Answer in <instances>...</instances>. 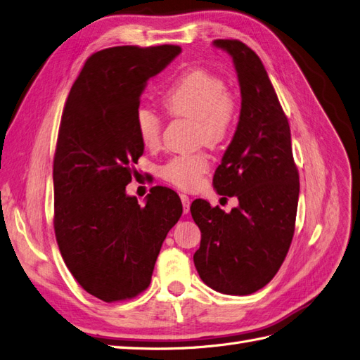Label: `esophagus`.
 <instances>
[{"label":"esophagus","mask_w":360,"mask_h":360,"mask_svg":"<svg viewBox=\"0 0 360 360\" xmlns=\"http://www.w3.org/2000/svg\"><path fill=\"white\" fill-rule=\"evenodd\" d=\"M180 200H181V204H183V212L188 214L189 210H191V198L186 195V193H181L180 195Z\"/></svg>","instance_id":"obj_1"}]
</instances>
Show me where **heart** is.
Listing matches in <instances>:
<instances>
[{
    "instance_id": "obj_1",
    "label": "heart",
    "mask_w": 360,
    "mask_h": 360,
    "mask_svg": "<svg viewBox=\"0 0 360 360\" xmlns=\"http://www.w3.org/2000/svg\"><path fill=\"white\" fill-rule=\"evenodd\" d=\"M162 104L171 116L193 120L198 143L208 147H216L228 139L237 115V103L226 91V83L201 68L183 74L172 83L162 95ZM135 128L144 147L156 148L160 144L162 120L152 108L137 110ZM208 167V156L202 152L176 156L160 167V176L177 188L193 189Z\"/></svg>"
}]
</instances>
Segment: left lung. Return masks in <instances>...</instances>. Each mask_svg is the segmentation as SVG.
I'll return each mask as SVG.
<instances>
[{"label": "left lung", "mask_w": 360, "mask_h": 360, "mask_svg": "<svg viewBox=\"0 0 360 360\" xmlns=\"http://www.w3.org/2000/svg\"><path fill=\"white\" fill-rule=\"evenodd\" d=\"M233 60L241 111L231 144L217 167L219 195L237 196L225 213L195 200L191 213L201 229L193 255L201 280L226 295H250L268 284L286 257L300 198L290 128L262 60L238 40H214Z\"/></svg>", "instance_id": "left-lung-1"}]
</instances>
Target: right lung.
<instances>
[{"label":"right lung","mask_w":360,"mask_h":360,"mask_svg":"<svg viewBox=\"0 0 360 360\" xmlns=\"http://www.w3.org/2000/svg\"><path fill=\"white\" fill-rule=\"evenodd\" d=\"M179 46H119L94 53L74 82L62 113L53 159L55 235L72 277L104 302L129 300L152 280L179 195L155 186L141 207L127 195L144 152L135 113L147 80Z\"/></svg>","instance_id":"right-lung-1"}]
</instances>
